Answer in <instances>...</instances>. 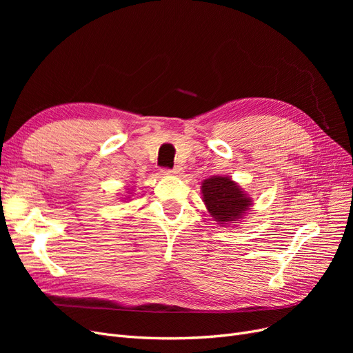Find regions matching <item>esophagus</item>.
I'll return each instance as SVG.
<instances>
[{"instance_id": "34e87169", "label": "esophagus", "mask_w": 353, "mask_h": 353, "mask_svg": "<svg viewBox=\"0 0 353 353\" xmlns=\"http://www.w3.org/2000/svg\"><path fill=\"white\" fill-rule=\"evenodd\" d=\"M163 175H181V172H183V168L181 166H175L174 169H162Z\"/></svg>"}]
</instances>
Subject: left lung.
Segmentation results:
<instances>
[{"instance_id": "left-lung-1", "label": "left lung", "mask_w": 353, "mask_h": 353, "mask_svg": "<svg viewBox=\"0 0 353 353\" xmlns=\"http://www.w3.org/2000/svg\"><path fill=\"white\" fill-rule=\"evenodd\" d=\"M205 206L213 221L223 227L236 225L253 205L249 194L230 176H210L201 183Z\"/></svg>"}]
</instances>
